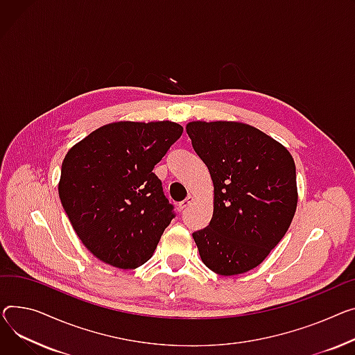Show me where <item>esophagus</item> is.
Returning <instances> with one entry per match:
<instances>
[{"label": "esophagus", "mask_w": 355, "mask_h": 355, "mask_svg": "<svg viewBox=\"0 0 355 355\" xmlns=\"http://www.w3.org/2000/svg\"><path fill=\"white\" fill-rule=\"evenodd\" d=\"M193 202H194V197H191V196L187 197L184 201L180 202V208H181V209H185V208H188V207H191Z\"/></svg>", "instance_id": "obj_1"}]
</instances>
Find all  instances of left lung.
I'll use <instances>...</instances> for the list:
<instances>
[{
    "instance_id": "obj_1",
    "label": "left lung",
    "mask_w": 355,
    "mask_h": 355,
    "mask_svg": "<svg viewBox=\"0 0 355 355\" xmlns=\"http://www.w3.org/2000/svg\"><path fill=\"white\" fill-rule=\"evenodd\" d=\"M187 134L214 184L209 224L193 232L202 263L220 275L261 264L297 208L295 164L287 148L251 125L194 121Z\"/></svg>"
}]
</instances>
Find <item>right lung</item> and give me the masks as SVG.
<instances>
[{"instance_id":"add662e5","label":"right lung","mask_w":355,"mask_h":355,"mask_svg":"<svg viewBox=\"0 0 355 355\" xmlns=\"http://www.w3.org/2000/svg\"><path fill=\"white\" fill-rule=\"evenodd\" d=\"M171 121H121L92 131L71 148L58 194L83 244L123 270L143 266L175 217L155 164L181 137Z\"/></svg>"}]
</instances>
